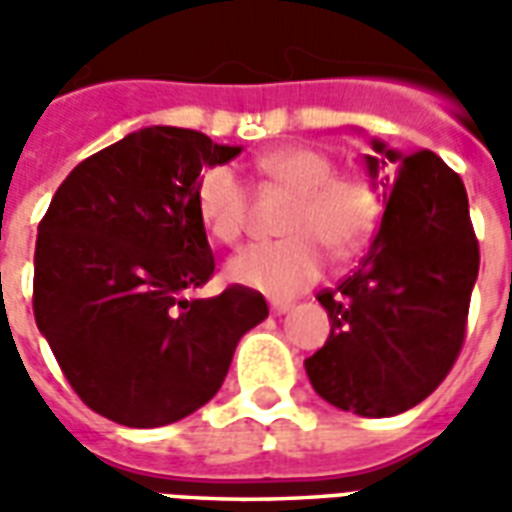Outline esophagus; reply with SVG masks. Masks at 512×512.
<instances>
[{
	"instance_id": "esophagus-1",
	"label": "esophagus",
	"mask_w": 512,
	"mask_h": 512,
	"mask_svg": "<svg viewBox=\"0 0 512 512\" xmlns=\"http://www.w3.org/2000/svg\"><path fill=\"white\" fill-rule=\"evenodd\" d=\"M289 308H292V303H289V300H275L273 306H270V311H273V314H286Z\"/></svg>"
}]
</instances>
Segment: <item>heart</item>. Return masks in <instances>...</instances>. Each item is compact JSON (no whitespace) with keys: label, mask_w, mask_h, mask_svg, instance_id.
<instances>
[{"label":"heart","mask_w":512,"mask_h":512,"mask_svg":"<svg viewBox=\"0 0 512 512\" xmlns=\"http://www.w3.org/2000/svg\"><path fill=\"white\" fill-rule=\"evenodd\" d=\"M259 168L275 187L295 201L278 242H259L239 250L226 275L239 286L264 295H295L325 270V248L350 256L378 226L380 201L375 187L361 176L336 173L331 154L295 146L267 154ZM195 209L201 223L223 245H234L248 228L250 190L234 165H209L195 181Z\"/></svg>","instance_id":"heart-1"}]
</instances>
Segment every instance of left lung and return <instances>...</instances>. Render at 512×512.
Wrapping results in <instances>:
<instances>
[{"label": "left lung", "instance_id": "8db88e82", "mask_svg": "<svg viewBox=\"0 0 512 512\" xmlns=\"http://www.w3.org/2000/svg\"><path fill=\"white\" fill-rule=\"evenodd\" d=\"M386 212L366 256L339 289H322L325 347L306 358L322 400L358 416H394L430 397L466 342L480 245L466 187L433 151L375 143Z\"/></svg>", "mask_w": 512, "mask_h": 512}]
</instances>
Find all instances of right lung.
<instances>
[{"label":"right lung","instance_id":"1","mask_svg":"<svg viewBox=\"0 0 512 512\" xmlns=\"http://www.w3.org/2000/svg\"><path fill=\"white\" fill-rule=\"evenodd\" d=\"M237 154L192 129L148 126L79 162L54 192L32 311L90 411L126 427L179 422L215 397L242 333L270 314L262 292L239 284L184 297L215 275L195 181Z\"/></svg>","mask_w":512,"mask_h":512}]
</instances>
